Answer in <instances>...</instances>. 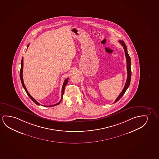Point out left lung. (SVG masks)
Segmentation results:
<instances>
[{"label":"left lung","instance_id":"1","mask_svg":"<svg viewBox=\"0 0 159 159\" xmlns=\"http://www.w3.org/2000/svg\"><path fill=\"white\" fill-rule=\"evenodd\" d=\"M119 42L120 44L122 45L123 47H124V49L125 53V56H126V62H127V78L126 82L125 84L124 88L122 90V92L120 93V94L119 95V96L117 97V98L115 100L114 103H116V102L118 101L119 99L122 97V96L126 92L127 89L129 86L130 84V81H131V58L129 56V53L127 52V48L124 42L122 41V40H119Z\"/></svg>","mask_w":159,"mask_h":159}]
</instances>
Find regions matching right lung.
<instances>
[{
	"label": "right lung",
	"instance_id": "1",
	"mask_svg": "<svg viewBox=\"0 0 159 159\" xmlns=\"http://www.w3.org/2000/svg\"><path fill=\"white\" fill-rule=\"evenodd\" d=\"M28 46H29V45L27 46V48H28ZM21 70H20V79H21V83H22V86H23V88H24V89L25 90V92L27 93V94L28 96L30 97V99L32 100L37 105H38V106H40V104L38 102L34 99V98H33L31 96H30V94L29 93V92H28L27 90L26 89V88H25V84H24V82H23V75H22V73H23V57L22 58V60H21ZM68 79L67 78L66 80H65V81H64V83H63V86H62V96H61V99L60 100V102H58L57 103L55 104H54V105H52V106H45V107H53V106H57L60 103V102H61L62 101V98H63V95L64 94V92H65V86H66L67 85V83H68ZM43 106V105H42Z\"/></svg>",
	"mask_w": 159,
	"mask_h": 159
}]
</instances>
